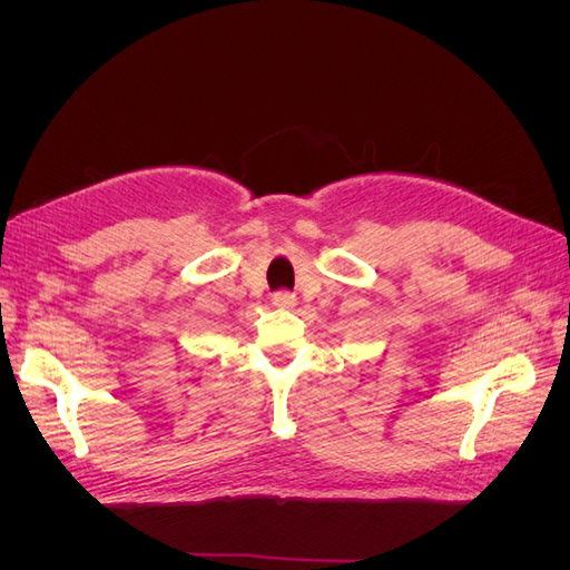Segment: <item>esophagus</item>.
I'll list each match as a JSON object with an SVG mask.
<instances>
[{
  "label": "esophagus",
  "mask_w": 570,
  "mask_h": 570,
  "mask_svg": "<svg viewBox=\"0 0 570 570\" xmlns=\"http://www.w3.org/2000/svg\"><path fill=\"white\" fill-rule=\"evenodd\" d=\"M295 302H297V297L292 295V292H285V289H281V292H275L273 295V304L275 306H283V308H289V306H295Z\"/></svg>",
  "instance_id": "1"
}]
</instances>
